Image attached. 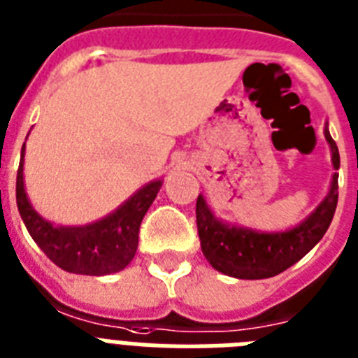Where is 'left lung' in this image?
Listing matches in <instances>:
<instances>
[{
    "mask_svg": "<svg viewBox=\"0 0 358 358\" xmlns=\"http://www.w3.org/2000/svg\"><path fill=\"white\" fill-rule=\"evenodd\" d=\"M329 143L333 169L340 167L338 147L331 138L327 123L324 129ZM338 202V174H333L325 199L300 224L285 231H257L252 228L229 224L211 211L206 199H196V226L200 246L208 263L222 274L237 280H264L281 274L283 270L309 254L329 228Z\"/></svg>",
    "mask_w": 358,
    "mask_h": 358,
    "instance_id": "8db88e82",
    "label": "left lung"
}]
</instances>
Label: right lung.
<instances>
[{"instance_id": "1", "label": "right lung", "mask_w": 358, "mask_h": 358, "mask_svg": "<svg viewBox=\"0 0 358 358\" xmlns=\"http://www.w3.org/2000/svg\"><path fill=\"white\" fill-rule=\"evenodd\" d=\"M23 156L25 143L16 176V204L29 235L43 254L71 274L106 275L123 270L136 255L139 226L164 180L149 182L117 209L95 222L84 226H57L43 219L29 202L23 182Z\"/></svg>"}]
</instances>
